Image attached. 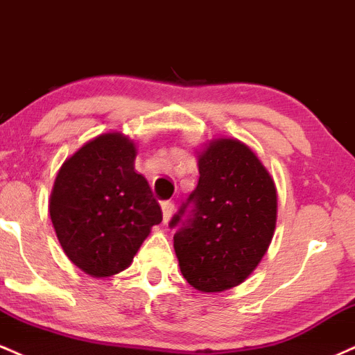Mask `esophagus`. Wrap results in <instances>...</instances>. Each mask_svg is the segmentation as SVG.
Listing matches in <instances>:
<instances>
[{
    "mask_svg": "<svg viewBox=\"0 0 355 355\" xmlns=\"http://www.w3.org/2000/svg\"><path fill=\"white\" fill-rule=\"evenodd\" d=\"M173 210H175L173 202H170V200L162 202V211H164V222H168L170 217H172V215H173Z\"/></svg>",
    "mask_w": 355,
    "mask_h": 355,
    "instance_id": "34e87169",
    "label": "esophagus"
}]
</instances>
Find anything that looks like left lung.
<instances>
[{"label":"left lung","mask_w":355,"mask_h":355,"mask_svg":"<svg viewBox=\"0 0 355 355\" xmlns=\"http://www.w3.org/2000/svg\"><path fill=\"white\" fill-rule=\"evenodd\" d=\"M197 189L170 220L187 282L202 292L242 284L274 237L277 190L255 153L239 140L211 141L198 157Z\"/></svg>","instance_id":"left-lung-1"}]
</instances>
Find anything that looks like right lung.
Masks as SVG:
<instances>
[{"instance_id":"obj_1","label":"right lung","mask_w":355,"mask_h":355,"mask_svg":"<svg viewBox=\"0 0 355 355\" xmlns=\"http://www.w3.org/2000/svg\"><path fill=\"white\" fill-rule=\"evenodd\" d=\"M135 145L120 133L88 141L64 162L51 191L50 217L68 259L93 277L125 270L162 210L135 172Z\"/></svg>"}]
</instances>
